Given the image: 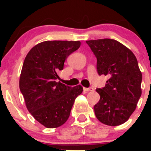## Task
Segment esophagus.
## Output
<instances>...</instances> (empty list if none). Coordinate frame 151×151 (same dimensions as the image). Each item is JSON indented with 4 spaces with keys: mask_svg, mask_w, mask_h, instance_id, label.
Here are the masks:
<instances>
[{
    "mask_svg": "<svg viewBox=\"0 0 151 151\" xmlns=\"http://www.w3.org/2000/svg\"><path fill=\"white\" fill-rule=\"evenodd\" d=\"M84 90L85 91H94V88H84Z\"/></svg>",
    "mask_w": 151,
    "mask_h": 151,
    "instance_id": "obj_1",
    "label": "esophagus"
}]
</instances>
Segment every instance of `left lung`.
Masks as SVG:
<instances>
[{"label":"left lung","mask_w":151,"mask_h":151,"mask_svg":"<svg viewBox=\"0 0 151 151\" xmlns=\"http://www.w3.org/2000/svg\"><path fill=\"white\" fill-rule=\"evenodd\" d=\"M97 58L98 74L109 77L105 87L97 88L100 101L94 113L102 123L123 124L135 110L141 95L142 74L132 50L114 39L86 41Z\"/></svg>","instance_id":"left-lung-1"}]
</instances>
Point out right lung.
<instances>
[{
    "label": "right lung",
    "mask_w": 151,
    "mask_h": 151,
    "mask_svg": "<svg viewBox=\"0 0 151 151\" xmlns=\"http://www.w3.org/2000/svg\"><path fill=\"white\" fill-rule=\"evenodd\" d=\"M79 41H45L36 45L26 55L19 77V88L29 113L47 129L63 125L75 100L82 93L75 87L57 82L68 56L79 48Z\"/></svg>",
    "instance_id": "add662e5"
}]
</instances>
